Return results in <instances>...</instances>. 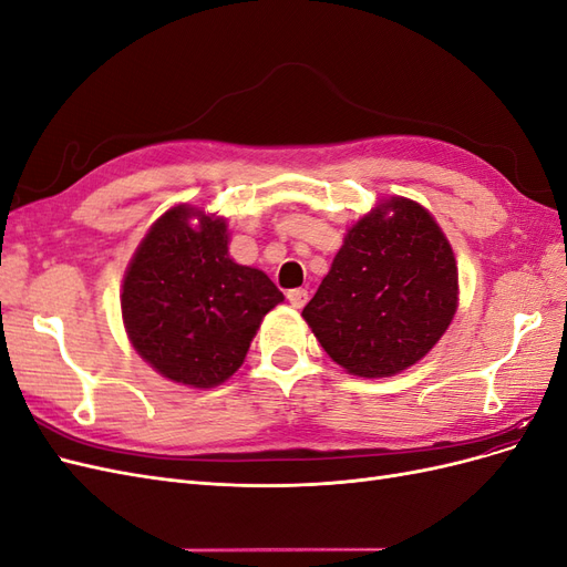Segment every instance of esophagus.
<instances>
[{"label": "esophagus", "mask_w": 567, "mask_h": 567, "mask_svg": "<svg viewBox=\"0 0 567 567\" xmlns=\"http://www.w3.org/2000/svg\"><path fill=\"white\" fill-rule=\"evenodd\" d=\"M286 298H288L290 305L296 307V310H300V307H305V302H307V290L305 288H293V290H288Z\"/></svg>", "instance_id": "obj_1"}]
</instances>
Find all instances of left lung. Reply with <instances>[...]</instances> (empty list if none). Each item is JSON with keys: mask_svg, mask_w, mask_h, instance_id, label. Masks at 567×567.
<instances>
[{"mask_svg": "<svg viewBox=\"0 0 567 567\" xmlns=\"http://www.w3.org/2000/svg\"><path fill=\"white\" fill-rule=\"evenodd\" d=\"M456 307L447 236L421 203L390 196L348 227L302 319L338 367L388 379L437 346Z\"/></svg>", "mask_w": 567, "mask_h": 567, "instance_id": "left-lung-1", "label": "left lung"}]
</instances>
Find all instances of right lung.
<instances>
[{
  "label": "right lung",
  "mask_w": 567,
  "mask_h": 567,
  "mask_svg": "<svg viewBox=\"0 0 567 567\" xmlns=\"http://www.w3.org/2000/svg\"><path fill=\"white\" fill-rule=\"evenodd\" d=\"M284 293L229 257L227 217L179 203L153 221L123 279L132 348L167 381L208 390L241 369Z\"/></svg>",
  "instance_id": "1"
}]
</instances>
